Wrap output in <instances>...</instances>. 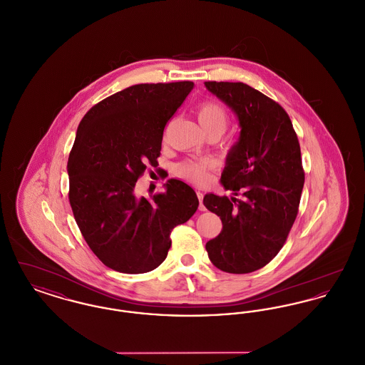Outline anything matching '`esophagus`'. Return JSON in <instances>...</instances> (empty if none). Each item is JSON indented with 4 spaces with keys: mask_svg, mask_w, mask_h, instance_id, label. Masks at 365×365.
Masks as SVG:
<instances>
[{
    "mask_svg": "<svg viewBox=\"0 0 365 365\" xmlns=\"http://www.w3.org/2000/svg\"><path fill=\"white\" fill-rule=\"evenodd\" d=\"M197 197H198V201H200V210H205V207L202 204V200H204V192L202 191H197Z\"/></svg>",
    "mask_w": 365,
    "mask_h": 365,
    "instance_id": "obj_1",
    "label": "esophagus"
}]
</instances>
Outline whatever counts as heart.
<instances>
[{
  "label": "heart",
  "instance_id": "1",
  "mask_svg": "<svg viewBox=\"0 0 365 365\" xmlns=\"http://www.w3.org/2000/svg\"><path fill=\"white\" fill-rule=\"evenodd\" d=\"M198 122L201 124L202 130L210 133H219L220 135L226 130L228 116L226 109L215 101H205L200 105L197 110ZM213 167L212 161L208 160H186L176 165L175 171L176 175L192 182V183H202L208 178V171Z\"/></svg>",
  "mask_w": 365,
  "mask_h": 365
}]
</instances>
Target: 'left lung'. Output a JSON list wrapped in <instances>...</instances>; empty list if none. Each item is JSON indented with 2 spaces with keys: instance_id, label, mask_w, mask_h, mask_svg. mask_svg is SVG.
I'll return each mask as SVG.
<instances>
[{
  "instance_id": "8db88e82",
  "label": "left lung",
  "mask_w": 365,
  "mask_h": 365,
  "mask_svg": "<svg viewBox=\"0 0 365 365\" xmlns=\"http://www.w3.org/2000/svg\"><path fill=\"white\" fill-rule=\"evenodd\" d=\"M205 87L235 113L241 128L220 178L232 195L204 197L223 223L205 249L219 269L249 274L278 255L293 227L305 179L301 149L286 110L259 90L242 82Z\"/></svg>"
}]
</instances>
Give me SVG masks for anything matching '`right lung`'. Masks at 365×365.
Here are the masks:
<instances>
[{
    "mask_svg": "<svg viewBox=\"0 0 365 365\" xmlns=\"http://www.w3.org/2000/svg\"><path fill=\"white\" fill-rule=\"evenodd\" d=\"M192 82L142 83L94 105L71 150L70 204L93 253L123 274H145L165 260L171 231L198 208L189 185L168 179L164 192L137 195L146 165H156L163 131Z\"/></svg>",
    "mask_w": 365,
    "mask_h": 365,
    "instance_id": "right-lung-1",
    "label": "right lung"
}]
</instances>
